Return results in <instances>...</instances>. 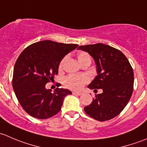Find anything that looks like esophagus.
Listing matches in <instances>:
<instances>
[{"mask_svg":"<svg viewBox=\"0 0 147 147\" xmlns=\"http://www.w3.org/2000/svg\"><path fill=\"white\" fill-rule=\"evenodd\" d=\"M72 94H75V95L80 96V95H81V94H82V93H81V92H72Z\"/></svg>","mask_w":147,"mask_h":147,"instance_id":"1","label":"esophagus"}]
</instances>
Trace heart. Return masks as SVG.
Instances as JSON below:
<instances>
[{
	"label": "heart",
	"mask_w": 147,
	"mask_h": 147,
	"mask_svg": "<svg viewBox=\"0 0 147 147\" xmlns=\"http://www.w3.org/2000/svg\"><path fill=\"white\" fill-rule=\"evenodd\" d=\"M67 60V57H65L62 60V61L60 63V69H62L63 67L65 61ZM78 60L80 64L81 65L84 64L86 63H91V58L90 56L87 54V53L82 52L80 53L78 55ZM88 79L86 77H81L78 76V75H69L65 79V84L68 88L71 89L73 90H80L82 89L84 84L87 82Z\"/></svg>",
	"instance_id": "b5f03b06"
}]
</instances>
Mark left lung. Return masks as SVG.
<instances>
[{
	"label": "left lung",
	"instance_id": "obj_1",
	"mask_svg": "<svg viewBox=\"0 0 147 147\" xmlns=\"http://www.w3.org/2000/svg\"><path fill=\"white\" fill-rule=\"evenodd\" d=\"M78 50L88 53L94 60L97 75L87 86L102 92L84 110L98 121L115 117L129 101L134 86V72L126 56L119 50L102 43L81 45Z\"/></svg>",
	"mask_w": 147,
	"mask_h": 147
}]
</instances>
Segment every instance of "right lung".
Here are the masks:
<instances>
[{
	"instance_id": "add662e5",
	"label": "right lung",
	"mask_w": 147,
	"mask_h": 147,
	"mask_svg": "<svg viewBox=\"0 0 147 147\" xmlns=\"http://www.w3.org/2000/svg\"><path fill=\"white\" fill-rule=\"evenodd\" d=\"M76 44H63L42 40L26 47L14 66L13 87L20 105L30 116L40 119L50 118L61 109L67 89L47 90L46 83L58 73L63 57L78 47Z\"/></svg>"
}]
</instances>
